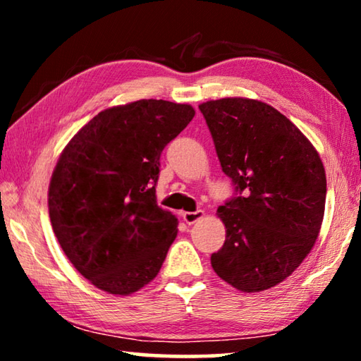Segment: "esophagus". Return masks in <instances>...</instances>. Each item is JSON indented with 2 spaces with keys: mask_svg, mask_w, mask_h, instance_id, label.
I'll use <instances>...</instances> for the list:
<instances>
[{
  "mask_svg": "<svg viewBox=\"0 0 361 361\" xmlns=\"http://www.w3.org/2000/svg\"><path fill=\"white\" fill-rule=\"evenodd\" d=\"M204 216V212L202 210H195V212H183L181 213V218L183 221L188 223V224H194L195 221H199L200 218Z\"/></svg>",
  "mask_w": 361,
  "mask_h": 361,
  "instance_id": "1",
  "label": "esophagus"
}]
</instances>
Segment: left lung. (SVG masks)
<instances>
[{
  "instance_id": "8db88e82",
  "label": "left lung",
  "mask_w": 361,
  "mask_h": 361,
  "mask_svg": "<svg viewBox=\"0 0 361 361\" xmlns=\"http://www.w3.org/2000/svg\"><path fill=\"white\" fill-rule=\"evenodd\" d=\"M235 195L212 255L218 277L243 293L272 288L310 253L325 213V167L304 133L264 102L232 97L199 105Z\"/></svg>"
}]
</instances>
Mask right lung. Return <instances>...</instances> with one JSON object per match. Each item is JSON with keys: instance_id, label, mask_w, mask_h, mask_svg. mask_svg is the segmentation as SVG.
Returning a JSON list of instances; mask_svg holds the SVG:
<instances>
[{"instance_id": "add662e5", "label": "right lung", "mask_w": 361, "mask_h": 361, "mask_svg": "<svg viewBox=\"0 0 361 361\" xmlns=\"http://www.w3.org/2000/svg\"><path fill=\"white\" fill-rule=\"evenodd\" d=\"M194 114L191 105L152 99L103 109L60 154L47 194L51 224L97 288L127 296L161 271L178 219L156 202L159 159Z\"/></svg>"}]
</instances>
